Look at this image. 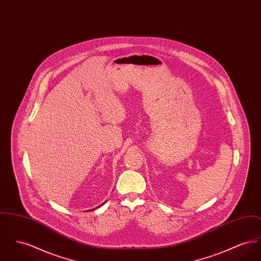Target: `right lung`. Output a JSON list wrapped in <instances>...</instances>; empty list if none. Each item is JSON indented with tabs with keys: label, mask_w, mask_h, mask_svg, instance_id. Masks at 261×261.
I'll use <instances>...</instances> for the list:
<instances>
[{
	"label": "right lung",
	"mask_w": 261,
	"mask_h": 261,
	"mask_svg": "<svg viewBox=\"0 0 261 261\" xmlns=\"http://www.w3.org/2000/svg\"><path fill=\"white\" fill-rule=\"evenodd\" d=\"M102 204H103V203H101V204H100V205H99V206H101V205H102ZM99 206H98V207H99Z\"/></svg>",
	"instance_id": "obj_1"
}]
</instances>
